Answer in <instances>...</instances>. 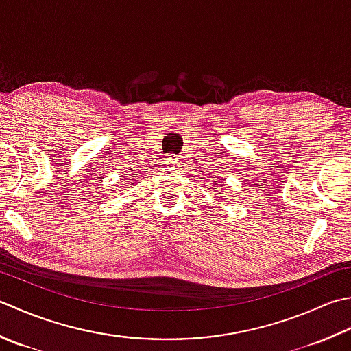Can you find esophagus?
<instances>
[{
  "mask_svg": "<svg viewBox=\"0 0 351 351\" xmlns=\"http://www.w3.org/2000/svg\"><path fill=\"white\" fill-rule=\"evenodd\" d=\"M178 162H180V158L173 154H169L162 158L164 167H167V169H175L178 166Z\"/></svg>",
  "mask_w": 351,
  "mask_h": 351,
  "instance_id": "34e87169",
  "label": "esophagus"
}]
</instances>
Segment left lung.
<instances>
[{"label": "left lung", "instance_id": "8db88e82", "mask_svg": "<svg viewBox=\"0 0 351 351\" xmlns=\"http://www.w3.org/2000/svg\"><path fill=\"white\" fill-rule=\"evenodd\" d=\"M215 184H217V181H216V182H215Z\"/></svg>", "mask_w": 351, "mask_h": 351}]
</instances>
